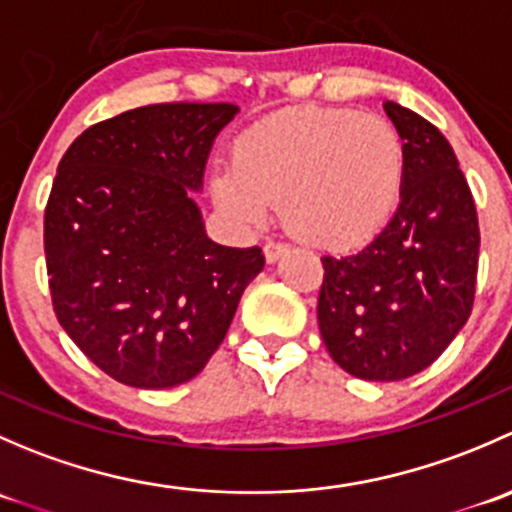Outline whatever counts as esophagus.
<instances>
[{
  "mask_svg": "<svg viewBox=\"0 0 512 512\" xmlns=\"http://www.w3.org/2000/svg\"><path fill=\"white\" fill-rule=\"evenodd\" d=\"M287 250H289V245H285V242H275V240L265 242V260L272 265V262L280 260Z\"/></svg>",
  "mask_w": 512,
  "mask_h": 512,
  "instance_id": "obj_1",
  "label": "esophagus"
}]
</instances>
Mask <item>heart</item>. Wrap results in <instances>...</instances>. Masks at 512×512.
I'll use <instances>...</instances> for the list:
<instances>
[{
    "label": "heart",
    "instance_id": "1",
    "mask_svg": "<svg viewBox=\"0 0 512 512\" xmlns=\"http://www.w3.org/2000/svg\"><path fill=\"white\" fill-rule=\"evenodd\" d=\"M406 143L396 126L352 108L272 113L235 141L213 170V198L245 227H265L277 203L289 227L324 250L374 240L401 203Z\"/></svg>",
    "mask_w": 512,
    "mask_h": 512
}]
</instances>
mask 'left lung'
<instances>
[{"mask_svg": "<svg viewBox=\"0 0 512 512\" xmlns=\"http://www.w3.org/2000/svg\"><path fill=\"white\" fill-rule=\"evenodd\" d=\"M406 183L389 225L361 252L322 257L317 322L332 359L364 381H401L431 366L468 322L480 230L451 143L394 101Z\"/></svg>", "mask_w": 512, "mask_h": 512, "instance_id": "8db88e82", "label": "left lung"}]
</instances>
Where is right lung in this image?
<instances>
[{"mask_svg":"<svg viewBox=\"0 0 512 512\" xmlns=\"http://www.w3.org/2000/svg\"><path fill=\"white\" fill-rule=\"evenodd\" d=\"M235 103H153L86 128L56 170L44 210L54 312L101 371L170 389L205 369L260 247L208 237L193 193Z\"/></svg>","mask_w":512,"mask_h":512,"instance_id":"1","label":"right lung"}]
</instances>
